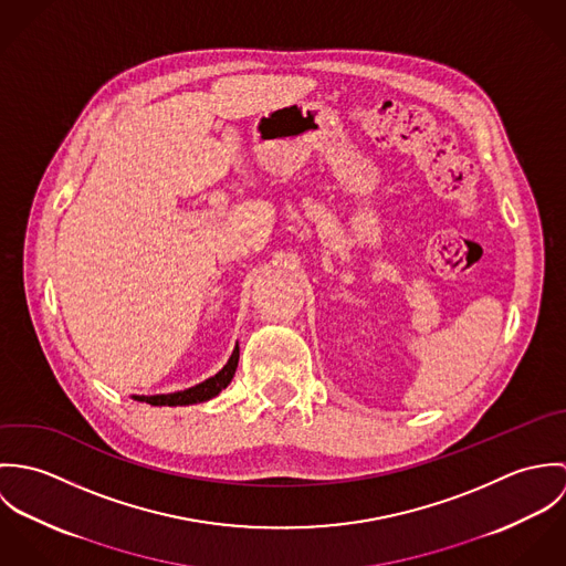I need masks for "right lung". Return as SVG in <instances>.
I'll return each instance as SVG.
<instances>
[{"mask_svg":"<svg viewBox=\"0 0 566 566\" xmlns=\"http://www.w3.org/2000/svg\"><path fill=\"white\" fill-rule=\"evenodd\" d=\"M238 361H240V344H235L233 355L229 357V361L224 364V368H222L218 375L205 379L202 384H198V386H193V388H187V390H180V392H171V395H155V397L133 395V399L139 401V403L155 405V407H161V405L176 407V405L205 403V401L218 397V395L233 381L235 370H238Z\"/></svg>","mask_w":566,"mask_h":566,"instance_id":"obj_1","label":"right lung"}]
</instances>
